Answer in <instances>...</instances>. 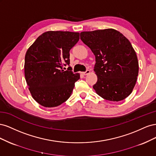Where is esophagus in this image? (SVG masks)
I'll list each match as a JSON object with an SVG mask.
<instances>
[{
	"label": "esophagus",
	"mask_w": 156,
	"mask_h": 156,
	"mask_svg": "<svg viewBox=\"0 0 156 156\" xmlns=\"http://www.w3.org/2000/svg\"><path fill=\"white\" fill-rule=\"evenodd\" d=\"M90 70H87L86 71V72H82V74L83 75H88V74H89L90 73Z\"/></svg>",
	"instance_id": "esophagus-1"
}]
</instances>
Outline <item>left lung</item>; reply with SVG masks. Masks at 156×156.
<instances>
[{
	"label": "left lung",
	"mask_w": 156,
	"mask_h": 156,
	"mask_svg": "<svg viewBox=\"0 0 156 156\" xmlns=\"http://www.w3.org/2000/svg\"><path fill=\"white\" fill-rule=\"evenodd\" d=\"M81 40L96 56L98 81L93 88L106 100L119 101L130 95L139 73V62L130 41L113 29L81 32Z\"/></svg>",
	"instance_id": "obj_1"
}]
</instances>
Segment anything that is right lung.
Listing matches in <instances>:
<instances>
[{
  "label": "right lung",
  "instance_id": "1",
  "mask_svg": "<svg viewBox=\"0 0 156 156\" xmlns=\"http://www.w3.org/2000/svg\"><path fill=\"white\" fill-rule=\"evenodd\" d=\"M79 40V33L48 31L41 34L27 51L25 76L34 100L45 107H55L70 97L79 73L69 64V51Z\"/></svg>",
  "mask_w": 156,
  "mask_h": 156
}]
</instances>
